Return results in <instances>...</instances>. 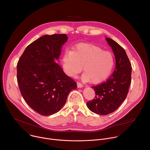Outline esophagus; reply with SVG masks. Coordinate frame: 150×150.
I'll return each mask as SVG.
<instances>
[{
    "mask_svg": "<svg viewBox=\"0 0 150 150\" xmlns=\"http://www.w3.org/2000/svg\"><path fill=\"white\" fill-rule=\"evenodd\" d=\"M77 86H78V88H82V87H83V85L81 83L78 82H77Z\"/></svg>",
    "mask_w": 150,
    "mask_h": 150,
    "instance_id": "1",
    "label": "esophagus"
}]
</instances>
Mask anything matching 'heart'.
Wrapping results in <instances>:
<instances>
[{"label": "heart", "mask_w": 150, "mask_h": 150, "mask_svg": "<svg viewBox=\"0 0 150 150\" xmlns=\"http://www.w3.org/2000/svg\"><path fill=\"white\" fill-rule=\"evenodd\" d=\"M115 65L112 53L99 46L82 43L77 45L72 52H65L62 57L65 73L75 77L82 71V79L93 84L101 83L110 75Z\"/></svg>", "instance_id": "heart-1"}]
</instances>
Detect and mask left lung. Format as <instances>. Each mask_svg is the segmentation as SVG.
<instances>
[{"label":"left lung","mask_w":150,"mask_h":150,"mask_svg":"<svg viewBox=\"0 0 150 150\" xmlns=\"http://www.w3.org/2000/svg\"><path fill=\"white\" fill-rule=\"evenodd\" d=\"M114 52L116 66L106 81L92 88L95 98L86 104L92 112L106 115L114 112L125 100L131 82V64L124 49L115 40L106 38Z\"/></svg>","instance_id":"left-lung-1"}]
</instances>
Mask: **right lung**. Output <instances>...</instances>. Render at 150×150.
<instances>
[{
	"label": "right lung",
	"mask_w": 150,
	"mask_h": 150,
	"mask_svg": "<svg viewBox=\"0 0 150 150\" xmlns=\"http://www.w3.org/2000/svg\"><path fill=\"white\" fill-rule=\"evenodd\" d=\"M65 34L44 35L29 44L17 64V81L23 99L38 114L47 116L58 112L76 82L55 62L67 41Z\"/></svg>",
	"instance_id": "add662e5"
}]
</instances>
